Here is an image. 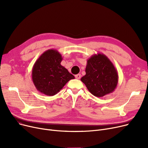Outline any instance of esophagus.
Listing matches in <instances>:
<instances>
[{"mask_svg":"<svg viewBox=\"0 0 148 148\" xmlns=\"http://www.w3.org/2000/svg\"><path fill=\"white\" fill-rule=\"evenodd\" d=\"M75 79H80L81 78V74H76L75 75Z\"/></svg>","mask_w":148,"mask_h":148,"instance_id":"obj_1","label":"esophagus"}]
</instances>
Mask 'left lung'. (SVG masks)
I'll list each match as a JSON object with an SVG mask.
<instances>
[{
    "label": "left lung",
    "mask_w": 148,
    "mask_h": 148,
    "mask_svg": "<svg viewBox=\"0 0 148 148\" xmlns=\"http://www.w3.org/2000/svg\"><path fill=\"white\" fill-rule=\"evenodd\" d=\"M86 74L81 81L91 94L103 97L112 93L118 83V74L110 60L105 54L98 53L87 60Z\"/></svg>",
    "instance_id": "obj_1"
}]
</instances>
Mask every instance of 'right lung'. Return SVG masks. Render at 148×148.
Returning a JSON list of instances; mask_svg holds the SVG:
<instances>
[{
  "label": "right lung",
  "mask_w": 148,
  "mask_h": 148,
  "mask_svg": "<svg viewBox=\"0 0 148 148\" xmlns=\"http://www.w3.org/2000/svg\"><path fill=\"white\" fill-rule=\"evenodd\" d=\"M61 54L54 49L44 51L36 60L32 71V79L36 89L47 96H53L74 76L62 66Z\"/></svg>",
  "instance_id": "right-lung-1"
}]
</instances>
